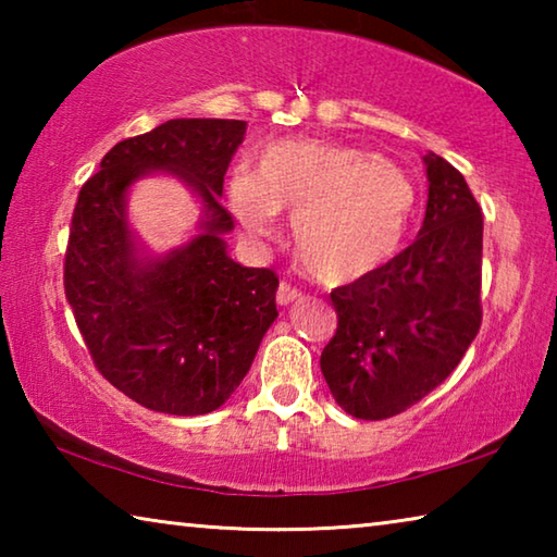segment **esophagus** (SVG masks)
Returning <instances> with one entry per match:
<instances>
[{
	"label": "esophagus",
	"instance_id": "esophagus-1",
	"mask_svg": "<svg viewBox=\"0 0 557 557\" xmlns=\"http://www.w3.org/2000/svg\"><path fill=\"white\" fill-rule=\"evenodd\" d=\"M299 297H301V292L297 287H292L289 282H280V287H277V305L280 307H287Z\"/></svg>",
	"mask_w": 557,
	"mask_h": 557
}]
</instances>
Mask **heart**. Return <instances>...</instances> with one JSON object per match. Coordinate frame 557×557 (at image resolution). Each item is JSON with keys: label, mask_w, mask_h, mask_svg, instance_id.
Returning a JSON list of instances; mask_svg holds the SVG:
<instances>
[{"label": "heart", "mask_w": 557, "mask_h": 557, "mask_svg": "<svg viewBox=\"0 0 557 557\" xmlns=\"http://www.w3.org/2000/svg\"><path fill=\"white\" fill-rule=\"evenodd\" d=\"M235 219L256 238H272L277 213H292V240L301 265L342 285L383 268L408 231L414 186L381 154L324 143L277 139L260 149L252 174L228 184Z\"/></svg>", "instance_id": "b5f03b06"}]
</instances>
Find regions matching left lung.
Returning a JSON list of instances; mask_svg holds the SVG:
<instances>
[{"label": "left lung", "mask_w": 557, "mask_h": 557, "mask_svg": "<svg viewBox=\"0 0 557 557\" xmlns=\"http://www.w3.org/2000/svg\"><path fill=\"white\" fill-rule=\"evenodd\" d=\"M418 238L371 275L336 287L338 326L322 373L358 420L393 418L457 369L482 326V209L455 166L425 157Z\"/></svg>", "instance_id": "obj_1"}]
</instances>
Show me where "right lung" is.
Returning <instances> with one entry per match:
<instances>
[{
  "instance_id": "1",
  "label": "right lung",
  "mask_w": 557,
  "mask_h": 557,
  "mask_svg": "<svg viewBox=\"0 0 557 557\" xmlns=\"http://www.w3.org/2000/svg\"><path fill=\"white\" fill-rule=\"evenodd\" d=\"M243 120H166L122 139L83 184L63 285L96 369L139 405L206 414L231 398L277 319L280 280L225 252L233 215L223 176L245 137ZM149 173L184 181L202 203L195 238L149 257L126 221L128 186Z\"/></svg>"
}]
</instances>
